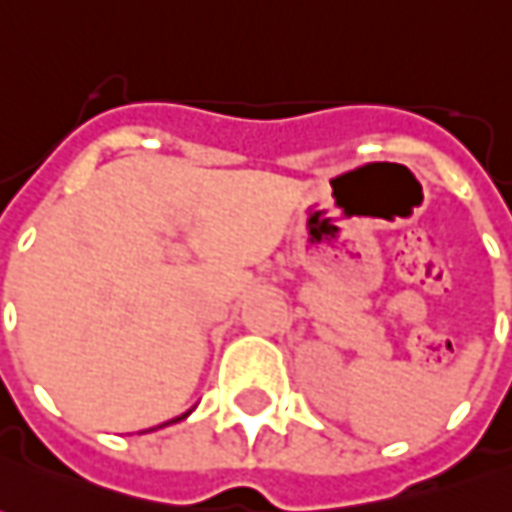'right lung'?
Segmentation results:
<instances>
[{
	"label": "right lung",
	"mask_w": 512,
	"mask_h": 512,
	"mask_svg": "<svg viewBox=\"0 0 512 512\" xmlns=\"http://www.w3.org/2000/svg\"><path fill=\"white\" fill-rule=\"evenodd\" d=\"M182 417H187V415H182ZM182 417H176V420H182ZM176 420H170V423H176ZM165 426H168V423H165Z\"/></svg>",
	"instance_id": "1"
}]
</instances>
